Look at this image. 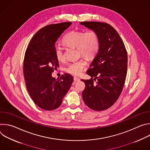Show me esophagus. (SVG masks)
<instances>
[{
    "label": "esophagus",
    "mask_w": 150,
    "mask_h": 150,
    "mask_svg": "<svg viewBox=\"0 0 150 150\" xmlns=\"http://www.w3.org/2000/svg\"><path fill=\"white\" fill-rule=\"evenodd\" d=\"M74 81L75 82H78L80 81V78H78V77H76V76H74Z\"/></svg>",
    "instance_id": "obj_1"
}]
</instances>
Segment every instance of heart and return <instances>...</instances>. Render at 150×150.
<instances>
[{
	"label": "heart",
	"instance_id": "1",
	"mask_svg": "<svg viewBox=\"0 0 150 150\" xmlns=\"http://www.w3.org/2000/svg\"><path fill=\"white\" fill-rule=\"evenodd\" d=\"M62 43L68 47H76L79 54L87 59H92L97 54L100 46L98 36L93 31L85 33L81 31H72L63 37ZM54 55L58 61L64 60L63 52L61 47H55ZM86 64V62L83 59L74 62L66 68V72L72 75L78 76L82 73Z\"/></svg>",
	"mask_w": 150,
	"mask_h": 150
}]
</instances>
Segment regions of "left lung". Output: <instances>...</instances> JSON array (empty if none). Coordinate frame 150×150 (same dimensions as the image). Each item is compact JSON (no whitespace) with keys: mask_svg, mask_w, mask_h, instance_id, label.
I'll return each instance as SVG.
<instances>
[{"mask_svg":"<svg viewBox=\"0 0 150 150\" xmlns=\"http://www.w3.org/2000/svg\"><path fill=\"white\" fill-rule=\"evenodd\" d=\"M80 24L96 32L100 42L98 53L87 71L91 78L81 80L85 84L83 100L94 110H104L115 104L122 91L127 74V52L118 33L110 24L90 21ZM93 77L97 79L96 83Z\"/></svg>","mask_w":150,"mask_h":150,"instance_id":"left-lung-1","label":"left lung"}]
</instances>
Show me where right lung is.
<instances>
[{
	"instance_id": "right-lung-1",
	"label": "right lung",
	"mask_w": 150,
	"mask_h": 150,
	"mask_svg": "<svg viewBox=\"0 0 150 150\" xmlns=\"http://www.w3.org/2000/svg\"><path fill=\"white\" fill-rule=\"evenodd\" d=\"M71 24V22H65L42 28L33 37L27 48L23 66L26 87L34 103L42 109L58 108L73 82L72 76L68 74L62 75L60 79L52 76L59 67L54 55L55 43Z\"/></svg>"
}]
</instances>
